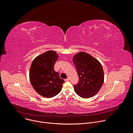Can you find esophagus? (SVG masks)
<instances>
[{
	"instance_id": "34e87169",
	"label": "esophagus",
	"mask_w": 133,
	"mask_h": 133,
	"mask_svg": "<svg viewBox=\"0 0 133 133\" xmlns=\"http://www.w3.org/2000/svg\"><path fill=\"white\" fill-rule=\"evenodd\" d=\"M69 79H70V78H69V77H68L67 79H65V81H66V82H68V81H69Z\"/></svg>"
}]
</instances>
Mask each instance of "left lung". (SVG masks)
Here are the masks:
<instances>
[{
	"label": "left lung",
	"mask_w": 133,
	"mask_h": 133,
	"mask_svg": "<svg viewBox=\"0 0 133 133\" xmlns=\"http://www.w3.org/2000/svg\"><path fill=\"white\" fill-rule=\"evenodd\" d=\"M79 77L78 83L74 85L78 96L88 98L99 91L104 80L103 67L100 62L89 54L79 52L72 58Z\"/></svg>",
	"instance_id": "1"
}]
</instances>
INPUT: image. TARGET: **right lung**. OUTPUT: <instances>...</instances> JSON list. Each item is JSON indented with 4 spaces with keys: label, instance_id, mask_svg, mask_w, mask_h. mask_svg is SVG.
I'll list each match as a JSON object with an SVG mask.
<instances>
[{
    "label": "right lung",
    "instance_id": "right-lung-1",
    "mask_svg": "<svg viewBox=\"0 0 133 133\" xmlns=\"http://www.w3.org/2000/svg\"><path fill=\"white\" fill-rule=\"evenodd\" d=\"M57 59V54L49 50L36 57L31 65L29 71L31 84L36 91L43 97L51 98L57 95L65 83L54 69Z\"/></svg>",
    "mask_w": 133,
    "mask_h": 133
}]
</instances>
